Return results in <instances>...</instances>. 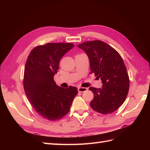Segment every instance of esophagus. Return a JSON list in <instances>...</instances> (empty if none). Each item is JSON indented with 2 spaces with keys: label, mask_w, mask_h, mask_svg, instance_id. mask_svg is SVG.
<instances>
[{
  "label": "esophagus",
  "mask_w": 150,
  "mask_h": 150,
  "mask_svg": "<svg viewBox=\"0 0 150 150\" xmlns=\"http://www.w3.org/2000/svg\"><path fill=\"white\" fill-rule=\"evenodd\" d=\"M78 90L79 92H84V91H86L88 90V88H82V87H80L78 88Z\"/></svg>",
  "instance_id": "1"
}]
</instances>
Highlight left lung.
I'll return each mask as SVG.
<instances>
[{"instance_id":"left-lung-1","label":"left lung","mask_w":150,"mask_h":150,"mask_svg":"<svg viewBox=\"0 0 150 150\" xmlns=\"http://www.w3.org/2000/svg\"><path fill=\"white\" fill-rule=\"evenodd\" d=\"M77 46L87 54L91 73H94L103 84L101 88H89L94 94L91 108L103 114L113 112L124 103L129 91V79L122 57L100 40L88 41Z\"/></svg>"}]
</instances>
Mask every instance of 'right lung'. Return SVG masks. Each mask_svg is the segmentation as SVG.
Here are the masks:
<instances>
[{"label": "right lung", "instance_id": "1", "mask_svg": "<svg viewBox=\"0 0 150 150\" xmlns=\"http://www.w3.org/2000/svg\"><path fill=\"white\" fill-rule=\"evenodd\" d=\"M74 47L71 43H47L30 52L24 68V88L31 106L49 120L61 119L69 112L77 88L57 86L53 77L65 53Z\"/></svg>", "mask_w": 150, "mask_h": 150}]
</instances>
